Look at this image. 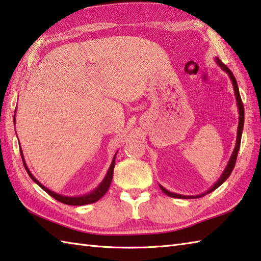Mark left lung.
<instances>
[{
  "mask_svg": "<svg viewBox=\"0 0 261 261\" xmlns=\"http://www.w3.org/2000/svg\"><path fill=\"white\" fill-rule=\"evenodd\" d=\"M216 63L221 66V68L225 71V72L228 74L229 79H231L232 84H233V88H234V94H236V98H237V104H238V109H239V125H238V137H237V144H236V147H234V150L232 152V156L231 158H229V161L227 163V165L225 167V170H224L223 174L221 175V177L218 178V181L214 185L211 189H209L208 191L203 192V193H200V195H197V196H183V195H177V193H173L171 191L166 190L165 188H163L162 186L161 189L162 191L165 193V195H167L168 197H172V198H180V199H197V198H200V197H203L208 195L209 192H212L214 190H216V189L223 185L224 182H225L228 176L231 175V173L233 171L234 166H236V163H237V157H238V152H239V149H240V145H241V137H242V130H243V124H244V107H243V103H242V99H241V96H240V91H239V87H238V83H237V79L236 76L233 75L232 71L229 70L227 66L224 64L221 60H219L218 58H216Z\"/></svg>",
  "mask_w": 261,
  "mask_h": 261,
  "instance_id": "1",
  "label": "left lung"
}]
</instances>
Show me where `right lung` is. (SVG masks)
Segmentation results:
<instances>
[{
    "instance_id": "right-lung-1",
    "label": "right lung",
    "mask_w": 261,
    "mask_h": 261,
    "mask_svg": "<svg viewBox=\"0 0 261 261\" xmlns=\"http://www.w3.org/2000/svg\"><path fill=\"white\" fill-rule=\"evenodd\" d=\"M15 119V116H14ZM20 147V146H19ZM20 154H21V157H22V162H23V165H24V168L25 171H27L28 175L32 177V180L34 182L37 183V185L43 189V190L45 192H47L49 196H52L54 199H56V200L60 201V202H63L65 203V205H71V206H83V205H88V203H93V202H96L98 201L99 199L103 197L105 193L107 192V190H109V188L111 186V182H112V178H113V172H114V166H115V157H116V154L113 158V161H112V164L109 168V171H107L106 175L104 177V180L101 181L100 185L97 187L95 190H93L89 193H87V195H84V196H76V197H69V196H63V195H59V193H55L53 191H50L49 189H47L46 187H44L42 183L38 182L37 180H36L35 176L30 173V171L28 170L27 167V164H25L24 162V158H23V154H22V150H21V147H20Z\"/></svg>"
}]
</instances>
